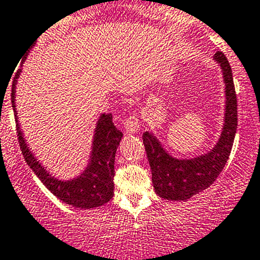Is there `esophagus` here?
Listing matches in <instances>:
<instances>
[{"label":"esophagus","mask_w":260,"mask_h":260,"mask_svg":"<svg viewBox=\"0 0 260 260\" xmlns=\"http://www.w3.org/2000/svg\"><path fill=\"white\" fill-rule=\"evenodd\" d=\"M124 129L128 133H135L140 129V117L137 113H131L129 117L124 119Z\"/></svg>","instance_id":"esophagus-1"}]
</instances>
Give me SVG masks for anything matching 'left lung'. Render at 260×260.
Wrapping results in <instances>:
<instances>
[{"mask_svg": "<svg viewBox=\"0 0 260 260\" xmlns=\"http://www.w3.org/2000/svg\"><path fill=\"white\" fill-rule=\"evenodd\" d=\"M215 60L222 69L225 81V123L219 142L209 153L192 159H176L167 154L157 138L143 133V145L152 171V183L159 198L182 201L210 187L224 169L232 152L238 128V103L233 72L226 56L216 51Z\"/></svg>", "mask_w": 260, "mask_h": 260, "instance_id": "1", "label": "left lung"}]
</instances>
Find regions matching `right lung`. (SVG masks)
I'll return each instance as SVG.
<instances>
[{
    "instance_id": "right-lung-1",
    "label": "right lung",
    "mask_w": 260,
    "mask_h": 260,
    "mask_svg": "<svg viewBox=\"0 0 260 260\" xmlns=\"http://www.w3.org/2000/svg\"><path fill=\"white\" fill-rule=\"evenodd\" d=\"M36 41V40H35ZM25 50L26 54L22 55V59H26V55L30 51L29 46ZM21 69H18L12 81L11 102L12 108L15 112V119L17 123L16 111H15V85L20 74ZM17 140L20 143L21 152H22L25 161L31 167L36 176L41 180V182L61 201L68 205L79 209H94L104 205L113 198L114 191V158L117 147L122 140V132L115 128L113 124V115L102 114L95 128V135L93 141V151H91L90 164L86 167L81 176L72 181H59L50 176L48 172L43 169L39 161L30 152L26 146L25 140L22 137V132L20 131V125L16 124Z\"/></svg>"
}]
</instances>
